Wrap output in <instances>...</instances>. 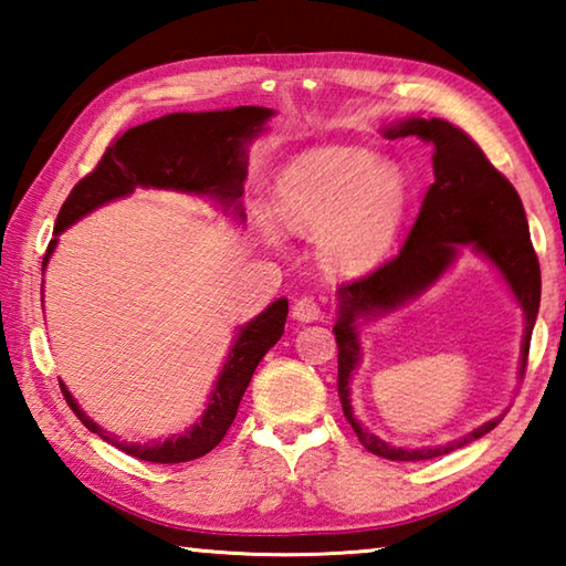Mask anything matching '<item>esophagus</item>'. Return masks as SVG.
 Wrapping results in <instances>:
<instances>
[{"mask_svg":"<svg viewBox=\"0 0 566 566\" xmlns=\"http://www.w3.org/2000/svg\"><path fill=\"white\" fill-rule=\"evenodd\" d=\"M292 317L296 322H317L322 319V306L312 300V296H302L292 306Z\"/></svg>","mask_w":566,"mask_h":566,"instance_id":"esophagus-1","label":"esophagus"}]
</instances>
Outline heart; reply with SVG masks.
Returning <instances> with one entry per match:
<instances>
[{"label":"heart","mask_w":566,"mask_h":566,"mask_svg":"<svg viewBox=\"0 0 566 566\" xmlns=\"http://www.w3.org/2000/svg\"><path fill=\"white\" fill-rule=\"evenodd\" d=\"M411 179L395 159L332 147L294 161L274 185V212L300 234H317L324 264L342 274L377 266L391 252L411 207ZM274 242L270 227L262 229Z\"/></svg>","instance_id":"heart-1"}]
</instances>
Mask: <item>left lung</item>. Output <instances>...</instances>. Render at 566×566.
I'll return each instance as SVG.
<instances>
[{"mask_svg": "<svg viewBox=\"0 0 566 566\" xmlns=\"http://www.w3.org/2000/svg\"><path fill=\"white\" fill-rule=\"evenodd\" d=\"M381 134L387 139L419 137L421 142H429L434 147V185L427 189L417 222L399 254L377 266L375 272L364 274L361 280L342 284L337 290V324H334L339 347L337 389L344 417L357 432L359 442L367 447V452L391 459V462H421V459L454 452V449L492 432L504 415L484 421L482 427L472 429L462 439L439 447H395L371 434L354 417L349 395L352 375L361 361L359 327L419 300L449 272V266L457 262L459 249L469 247L502 274L516 304L522 306V379L536 312H539L542 276L520 195L462 129L437 117H409L381 129Z\"/></svg>", "mask_w": 566, "mask_h": 566, "instance_id": "8db88e82", "label": "left lung"}]
</instances>
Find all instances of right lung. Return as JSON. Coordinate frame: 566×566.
<instances>
[{"mask_svg": "<svg viewBox=\"0 0 566 566\" xmlns=\"http://www.w3.org/2000/svg\"><path fill=\"white\" fill-rule=\"evenodd\" d=\"M274 109L234 107L217 112H175L132 127L112 142L92 175L76 185L60 209L54 224V239L46 247L42 272L50 264L56 242L64 229L87 217L102 205L129 197L134 189H169L181 195L209 197L237 219H244L242 191L247 179V149L252 139L266 129ZM290 302L276 300L262 314L239 327L232 349L212 387L207 407L195 424L181 434H171L157 442L137 444L122 442L97 421L84 415L60 379L64 399L84 427L102 437L104 442L122 449L142 462L179 464L205 457L222 442L227 429L237 417L239 401L252 381L256 364L284 334Z\"/></svg>", "mask_w": 566, "mask_h": 566, "instance_id": "obj_1", "label": "right lung"}]
</instances>
